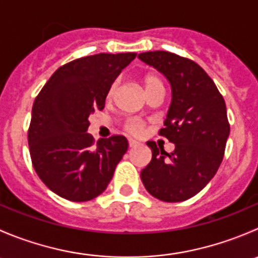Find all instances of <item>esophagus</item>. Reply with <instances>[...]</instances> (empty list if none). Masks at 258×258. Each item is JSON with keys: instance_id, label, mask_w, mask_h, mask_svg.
<instances>
[{"instance_id": "esophagus-1", "label": "esophagus", "mask_w": 258, "mask_h": 258, "mask_svg": "<svg viewBox=\"0 0 258 258\" xmlns=\"http://www.w3.org/2000/svg\"><path fill=\"white\" fill-rule=\"evenodd\" d=\"M140 144L137 141H135V140H128V146L131 148H135V147H137V146H139Z\"/></svg>"}]
</instances>
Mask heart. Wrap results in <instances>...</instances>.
<instances>
[{"instance_id":"1","label":"heart","mask_w":258,"mask_h":258,"mask_svg":"<svg viewBox=\"0 0 258 258\" xmlns=\"http://www.w3.org/2000/svg\"><path fill=\"white\" fill-rule=\"evenodd\" d=\"M142 82H144L146 92H147V91H150L151 88L156 87V86H162L161 80L158 79L156 75H152V74L146 75V76L144 77V80H142ZM117 86H118V81H113V82L111 83V86L108 87V91H107V98L113 97L114 93H116V91H117ZM124 128H126V131L130 132V134L140 135L144 132L145 122L140 118H131L126 122V124H124Z\"/></svg>"}]
</instances>
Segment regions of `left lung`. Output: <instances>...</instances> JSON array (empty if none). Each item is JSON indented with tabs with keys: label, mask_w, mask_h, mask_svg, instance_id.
Segmentation results:
<instances>
[{
	"label": "left lung",
	"mask_w": 258,
	"mask_h": 258,
	"mask_svg": "<svg viewBox=\"0 0 258 258\" xmlns=\"http://www.w3.org/2000/svg\"><path fill=\"white\" fill-rule=\"evenodd\" d=\"M139 58L170 81L172 102L160 135L175 144L167 153L147 142L152 158L141 171L142 183L161 201H184L209 183L222 162L230 135L225 100L192 59L167 51L144 52Z\"/></svg>",
	"instance_id": "left-lung-1"
}]
</instances>
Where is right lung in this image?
Masks as SVG:
<instances>
[{
	"mask_svg": "<svg viewBox=\"0 0 258 258\" xmlns=\"http://www.w3.org/2000/svg\"><path fill=\"white\" fill-rule=\"evenodd\" d=\"M98 53L56 70L36 97L28 146L41 181L62 199L85 202L102 194L128 142L121 135L95 142L88 117L102 111L111 83L136 57Z\"/></svg>",
	"mask_w": 258,
	"mask_h": 258,
	"instance_id": "right-lung-1",
	"label": "right lung"
}]
</instances>
